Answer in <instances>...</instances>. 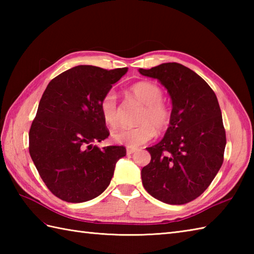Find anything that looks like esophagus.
I'll use <instances>...</instances> for the list:
<instances>
[{
    "mask_svg": "<svg viewBox=\"0 0 254 254\" xmlns=\"http://www.w3.org/2000/svg\"><path fill=\"white\" fill-rule=\"evenodd\" d=\"M135 152H136L135 148H130V147L127 148V155H131V154L135 153Z\"/></svg>",
    "mask_w": 254,
    "mask_h": 254,
    "instance_id": "obj_1",
    "label": "esophagus"
}]
</instances>
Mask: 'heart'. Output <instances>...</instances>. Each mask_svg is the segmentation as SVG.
Returning <instances> with one entry per match:
<instances>
[{
  "instance_id": "1",
  "label": "heart",
  "mask_w": 254,
  "mask_h": 254,
  "mask_svg": "<svg viewBox=\"0 0 254 254\" xmlns=\"http://www.w3.org/2000/svg\"><path fill=\"white\" fill-rule=\"evenodd\" d=\"M130 93L144 105L136 127H121L112 132L115 142L135 148L146 144L156 135V130L164 132L171 122V110L163 99V89L152 82H138L131 86ZM100 115L102 120L111 127L119 122L117 96L113 91H108L100 100Z\"/></svg>"
}]
</instances>
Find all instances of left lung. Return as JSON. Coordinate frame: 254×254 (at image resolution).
Wrapping results in <instances>:
<instances>
[{"label": "left lung", "mask_w": 254, "mask_h": 254, "mask_svg": "<svg viewBox=\"0 0 254 254\" xmlns=\"http://www.w3.org/2000/svg\"><path fill=\"white\" fill-rule=\"evenodd\" d=\"M138 72L158 79L172 101L164 138L146 148L152 158L141 172L143 186L164 203H189L206 190L224 161L226 132L217 97L201 76L179 63Z\"/></svg>", "instance_id": "1"}]
</instances>
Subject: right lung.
<instances>
[{"label": "right lung", "mask_w": 254, "mask_h": 254, "mask_svg": "<svg viewBox=\"0 0 254 254\" xmlns=\"http://www.w3.org/2000/svg\"><path fill=\"white\" fill-rule=\"evenodd\" d=\"M127 67L78 65L48 84L29 131V154L42 181L69 203L93 199L110 185L123 146L94 145L109 136L100 100Z\"/></svg>", "instance_id": "add662e5"}]
</instances>
